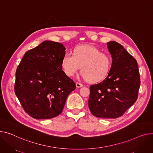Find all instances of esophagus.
I'll return each instance as SVG.
<instances>
[{
	"label": "esophagus",
	"instance_id": "34e87169",
	"mask_svg": "<svg viewBox=\"0 0 153 153\" xmlns=\"http://www.w3.org/2000/svg\"><path fill=\"white\" fill-rule=\"evenodd\" d=\"M76 87H77V88H80V87H83V84H80V83H79V82H76Z\"/></svg>",
	"mask_w": 153,
	"mask_h": 153
}]
</instances>
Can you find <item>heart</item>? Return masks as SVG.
<instances>
[{
  "mask_svg": "<svg viewBox=\"0 0 153 153\" xmlns=\"http://www.w3.org/2000/svg\"><path fill=\"white\" fill-rule=\"evenodd\" d=\"M112 65V57L108 53L89 45H82L76 47L73 55H64L62 66L68 76H73L80 68L81 76L91 82L102 80L109 73Z\"/></svg>",
  "mask_w": 153,
  "mask_h": 153,
  "instance_id": "heart-1",
  "label": "heart"
}]
</instances>
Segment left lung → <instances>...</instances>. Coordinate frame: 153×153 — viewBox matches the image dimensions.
I'll return each mask as SVG.
<instances>
[{
	"label": "left lung",
	"mask_w": 153,
	"mask_h": 153,
	"mask_svg": "<svg viewBox=\"0 0 153 153\" xmlns=\"http://www.w3.org/2000/svg\"><path fill=\"white\" fill-rule=\"evenodd\" d=\"M107 46L113 63L106 77L90 85L88 107L95 117L115 119L135 103L140 76L137 60L123 45L111 41Z\"/></svg>",
	"instance_id": "8db88e82"
}]
</instances>
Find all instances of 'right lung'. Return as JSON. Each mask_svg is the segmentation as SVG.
Segmentation results:
<instances>
[{
  "instance_id": "add662e5",
  "label": "right lung",
  "mask_w": 153,
  "mask_h": 153,
  "mask_svg": "<svg viewBox=\"0 0 153 153\" xmlns=\"http://www.w3.org/2000/svg\"><path fill=\"white\" fill-rule=\"evenodd\" d=\"M63 44L45 40L25 53L16 71L15 93L23 109L36 119L62 113L69 94L76 87L62 70Z\"/></svg>"
}]
</instances>
